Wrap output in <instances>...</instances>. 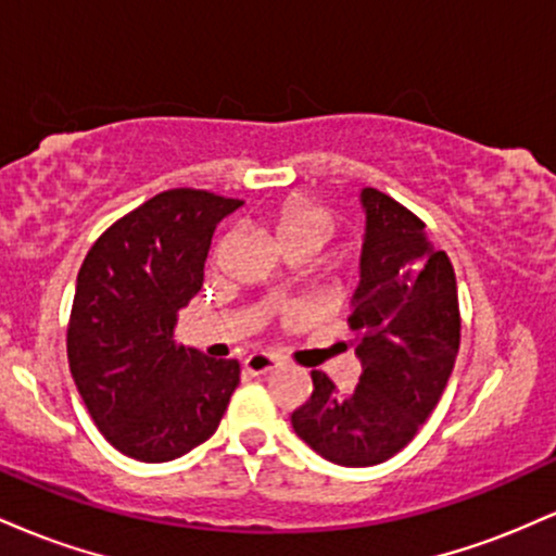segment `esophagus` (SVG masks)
Listing matches in <instances>:
<instances>
[{
  "mask_svg": "<svg viewBox=\"0 0 556 556\" xmlns=\"http://www.w3.org/2000/svg\"><path fill=\"white\" fill-rule=\"evenodd\" d=\"M279 363H282V361H279L274 353H253V355H248V358H245V371L253 374V376L269 374L279 366Z\"/></svg>",
  "mask_w": 556,
  "mask_h": 556,
  "instance_id": "esophagus-1",
  "label": "esophagus"
}]
</instances>
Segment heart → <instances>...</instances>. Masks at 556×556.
<instances>
[{
  "label": "heart",
  "instance_id": "b5f03b06",
  "mask_svg": "<svg viewBox=\"0 0 556 556\" xmlns=\"http://www.w3.org/2000/svg\"><path fill=\"white\" fill-rule=\"evenodd\" d=\"M271 227L277 232V238L282 245L290 242H314L321 248L331 235H334L337 216L329 206L324 203L311 201V198L295 195L290 201H285L271 216Z\"/></svg>",
  "mask_w": 556,
  "mask_h": 556
}]
</instances>
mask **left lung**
<instances>
[{
    "instance_id": "left-lung-1",
    "label": "left lung",
    "mask_w": 556,
    "mask_h": 556,
    "mask_svg": "<svg viewBox=\"0 0 556 556\" xmlns=\"http://www.w3.org/2000/svg\"><path fill=\"white\" fill-rule=\"evenodd\" d=\"M361 203L366 238L348 318L358 334L361 381L344 394L314 371V394L292 413L298 437L344 468L379 465L413 442L460 350L457 279L446 253L431 245L410 208L381 190L363 188Z\"/></svg>"
}]
</instances>
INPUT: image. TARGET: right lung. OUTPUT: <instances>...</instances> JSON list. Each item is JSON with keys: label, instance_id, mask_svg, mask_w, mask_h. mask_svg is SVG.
Returning a JSON list of instances; mask_svg holds the SVG:
<instances>
[{"label": "right lung", "instance_id": "right-lung-1", "mask_svg": "<svg viewBox=\"0 0 556 556\" xmlns=\"http://www.w3.org/2000/svg\"><path fill=\"white\" fill-rule=\"evenodd\" d=\"M240 206L208 190H164L114 222L83 261L70 374L106 442L132 460L167 463L206 442L240 384L238 361L175 342L214 229Z\"/></svg>", "mask_w": 556, "mask_h": 556}]
</instances>
